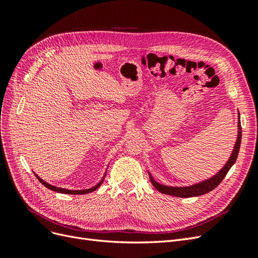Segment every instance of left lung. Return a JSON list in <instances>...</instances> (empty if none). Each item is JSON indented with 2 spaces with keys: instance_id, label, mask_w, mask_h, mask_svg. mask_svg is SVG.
<instances>
[{
  "instance_id": "left-lung-1",
  "label": "left lung",
  "mask_w": 258,
  "mask_h": 258,
  "mask_svg": "<svg viewBox=\"0 0 258 258\" xmlns=\"http://www.w3.org/2000/svg\"><path fill=\"white\" fill-rule=\"evenodd\" d=\"M238 136H237V141L235 146H233L232 153L230 155V157L228 161L226 162V165L218 171V172L213 175L212 177H210L208 179H205V181H201L199 183L192 184L189 186H168V185H163L158 183L157 181H155V178L150 174L151 182L153 186L158 191L169 195V196H174V197H179V198H190V197H197L201 196V195H205L211 190H213L215 187L220 185V183L223 181V178L226 176V174L228 173L229 169L233 166V163L236 162L239 150H240V144H241V136H242V131H241V122H240V114L238 115Z\"/></svg>"
}]
</instances>
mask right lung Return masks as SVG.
<instances>
[{
  "instance_id": "add662e5",
  "label": "right lung",
  "mask_w": 258,
  "mask_h": 258,
  "mask_svg": "<svg viewBox=\"0 0 258 258\" xmlns=\"http://www.w3.org/2000/svg\"><path fill=\"white\" fill-rule=\"evenodd\" d=\"M106 173V172H105ZM105 173H104V175H103V177L101 178V181L98 183V184H96L95 186H92V187H90V188H86V189H68V188H61V187H57V186H53V185H51V184H48L47 182H45L44 179H42L40 176H38L35 172H34V174H35V176L38 178V181H40L45 187H47L48 189H50V190H53V191H57V192H61V194H68V195H83V194H88V192H91V191H93V190H96L98 187L103 183V179H104V176H105Z\"/></svg>"
}]
</instances>
